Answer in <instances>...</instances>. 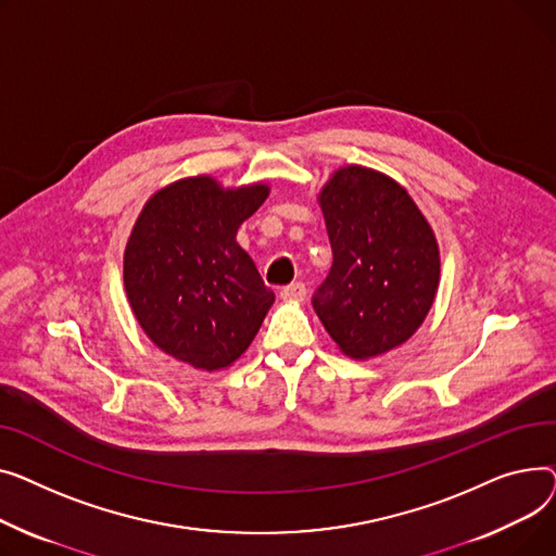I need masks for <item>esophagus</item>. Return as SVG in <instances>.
I'll return each mask as SVG.
<instances>
[{
	"mask_svg": "<svg viewBox=\"0 0 556 556\" xmlns=\"http://www.w3.org/2000/svg\"><path fill=\"white\" fill-rule=\"evenodd\" d=\"M305 293H307V289L303 282H291L280 289V299L291 301V303H301V301H305Z\"/></svg>",
	"mask_w": 556,
	"mask_h": 556,
	"instance_id": "1",
	"label": "esophagus"
}]
</instances>
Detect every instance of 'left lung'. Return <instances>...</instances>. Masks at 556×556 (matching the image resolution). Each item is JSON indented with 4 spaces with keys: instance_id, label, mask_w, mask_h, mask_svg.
<instances>
[{
    "instance_id": "left-lung-1",
    "label": "left lung",
    "mask_w": 556,
    "mask_h": 556,
    "mask_svg": "<svg viewBox=\"0 0 556 556\" xmlns=\"http://www.w3.org/2000/svg\"><path fill=\"white\" fill-rule=\"evenodd\" d=\"M332 244L314 309L339 350L381 356L406 343L433 307L440 247L404 186L366 166H341L318 192Z\"/></svg>"
}]
</instances>
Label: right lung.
Instances as JSON below:
<instances>
[{"mask_svg":"<svg viewBox=\"0 0 556 556\" xmlns=\"http://www.w3.org/2000/svg\"><path fill=\"white\" fill-rule=\"evenodd\" d=\"M269 198L255 181L226 188L211 175L159 188L123 253V282L141 330L198 370H224L247 352L274 305L236 236Z\"/></svg>","mask_w":556,"mask_h":556,"instance_id":"right-lung-1","label":"right lung"}]
</instances>
